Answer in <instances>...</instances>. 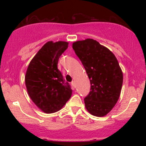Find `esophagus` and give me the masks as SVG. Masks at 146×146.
Instances as JSON below:
<instances>
[{
	"label": "esophagus",
	"mask_w": 146,
	"mask_h": 146,
	"mask_svg": "<svg viewBox=\"0 0 146 146\" xmlns=\"http://www.w3.org/2000/svg\"><path fill=\"white\" fill-rule=\"evenodd\" d=\"M71 85H72V86H73V87H75V82H74V81H72V82H71Z\"/></svg>",
	"instance_id": "1"
}]
</instances>
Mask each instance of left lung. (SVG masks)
<instances>
[{
	"label": "left lung",
	"instance_id": "left-lung-1",
	"mask_svg": "<svg viewBox=\"0 0 146 146\" xmlns=\"http://www.w3.org/2000/svg\"><path fill=\"white\" fill-rule=\"evenodd\" d=\"M73 48L90 80V90L84 98L86 108L94 116H105L118 101L123 84V73L116 57L89 38L75 42Z\"/></svg>",
	"mask_w": 146,
	"mask_h": 146
}]
</instances>
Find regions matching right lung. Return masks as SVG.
Returning <instances> with one entry per match:
<instances>
[{"mask_svg":"<svg viewBox=\"0 0 146 146\" xmlns=\"http://www.w3.org/2000/svg\"><path fill=\"white\" fill-rule=\"evenodd\" d=\"M68 48V42H48L30 62L25 75L29 97L46 113L58 111L69 100L71 85L64 80L58 68L60 57Z\"/></svg>","mask_w":146,"mask_h":146,"instance_id":"obj_1","label":"right lung"}]
</instances>
